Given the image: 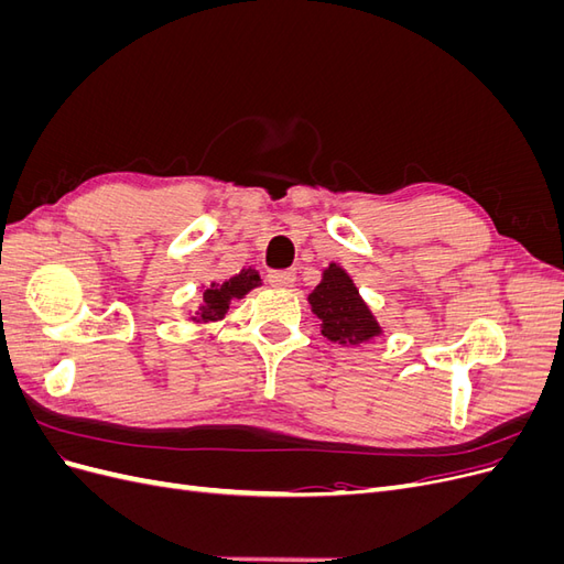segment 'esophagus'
Returning <instances> with one entry per match:
<instances>
[{"label":"esophagus","mask_w":564,"mask_h":564,"mask_svg":"<svg viewBox=\"0 0 564 564\" xmlns=\"http://www.w3.org/2000/svg\"><path fill=\"white\" fill-rule=\"evenodd\" d=\"M268 282L278 289H289L296 282V272L294 270H272L268 275Z\"/></svg>","instance_id":"obj_1"}]
</instances>
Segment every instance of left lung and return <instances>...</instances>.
Wrapping results in <instances>:
<instances>
[{"label":"left lung","instance_id":"8db88e82","mask_svg":"<svg viewBox=\"0 0 564 564\" xmlns=\"http://www.w3.org/2000/svg\"><path fill=\"white\" fill-rule=\"evenodd\" d=\"M308 301L322 322V334L334 344L357 346L381 334L379 322L373 319L371 311L357 294L348 272L336 263L324 270V278Z\"/></svg>","mask_w":564,"mask_h":564}]
</instances>
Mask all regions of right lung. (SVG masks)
<instances>
[{"mask_svg":"<svg viewBox=\"0 0 564 564\" xmlns=\"http://www.w3.org/2000/svg\"><path fill=\"white\" fill-rule=\"evenodd\" d=\"M261 284L259 272L253 268H245L240 275H235L230 280H226L224 284H212L207 292L202 296V305H199V319L209 322V319H220L228 308H230V301L232 299H242L245 294H249L253 286Z\"/></svg>","mask_w":564,"mask_h":564,"instance_id":"add662e5","label":"right lung"}]
</instances>
